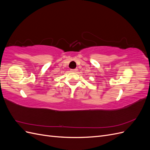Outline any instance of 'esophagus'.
Listing matches in <instances>:
<instances>
[{
	"mask_svg": "<svg viewBox=\"0 0 150 150\" xmlns=\"http://www.w3.org/2000/svg\"><path fill=\"white\" fill-rule=\"evenodd\" d=\"M71 72H76L77 71H78V69H71Z\"/></svg>",
	"mask_w": 150,
	"mask_h": 150,
	"instance_id": "1",
	"label": "esophagus"
}]
</instances>
